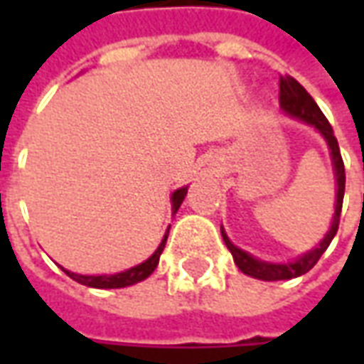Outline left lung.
Listing matches in <instances>:
<instances>
[{
	"instance_id": "obj_1",
	"label": "left lung",
	"mask_w": 364,
	"mask_h": 364,
	"mask_svg": "<svg viewBox=\"0 0 364 364\" xmlns=\"http://www.w3.org/2000/svg\"><path fill=\"white\" fill-rule=\"evenodd\" d=\"M281 93H279V101H281V109L290 119L302 120L306 124H310L312 128H316L323 140L328 144L329 156H331V164H333V173H336V213H333V218H331V226H329L328 234L323 236L320 244L316 245L310 252L302 253L300 257L292 261H287V263H271V261H263L253 257L252 253L240 250L237 245H234L230 242L226 230L220 226L222 240L224 244L232 253L234 257V263L237 265V269L242 273L250 274L253 279H259V281H289V279H296L300 274L308 273L310 269L318 263L323 252L328 250L331 240L337 234V228H339V216H341V206H343V195H345V167L343 159H341V151H339V146H337L336 136H333V128L328 122V119L323 117V112L320 111V107L316 105L310 93L300 85V83L290 77V75H284L281 77Z\"/></svg>"
}]
</instances>
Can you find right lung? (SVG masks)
Returning a JSON list of instances; mask_svg holds the SVG:
<instances>
[{
  "label": "right lung",
  "mask_w": 364,
  "mask_h": 364,
  "mask_svg": "<svg viewBox=\"0 0 364 364\" xmlns=\"http://www.w3.org/2000/svg\"><path fill=\"white\" fill-rule=\"evenodd\" d=\"M187 189H189V187H181V189H177L171 193V210H173V214L179 210L183 198L187 195ZM167 234H169V228H167L164 240L159 242L158 250L151 253L148 259L142 261V263H138L134 267L127 269V271H120V273L114 274H80L64 269V273H66L70 279H74L75 282L85 284V287H91V289H124V287L136 284V282L148 279V277L156 271V267H158L159 263V255H161L164 247H166Z\"/></svg>",
  "instance_id": "right-lung-1"
}]
</instances>
